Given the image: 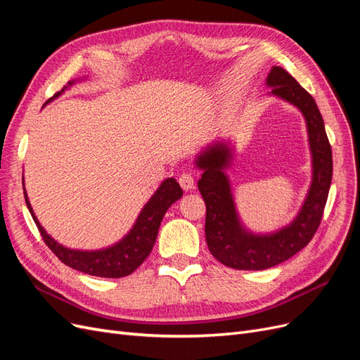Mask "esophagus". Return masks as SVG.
<instances>
[{
    "label": "esophagus",
    "mask_w": 360,
    "mask_h": 360,
    "mask_svg": "<svg viewBox=\"0 0 360 360\" xmlns=\"http://www.w3.org/2000/svg\"><path fill=\"white\" fill-rule=\"evenodd\" d=\"M179 183H180V186L183 188V191H192L193 189V177H192V174H189V172H183L181 176L179 177Z\"/></svg>",
    "instance_id": "34e87169"
}]
</instances>
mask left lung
<instances>
[{"label": "left lung", "mask_w": 360, "mask_h": 360, "mask_svg": "<svg viewBox=\"0 0 360 360\" xmlns=\"http://www.w3.org/2000/svg\"><path fill=\"white\" fill-rule=\"evenodd\" d=\"M266 85L271 89V96L291 103L302 112L307 123L312 177L296 217L276 231L257 234L248 230L238 216L231 183L225 172L234 155L231 141H214L200 151L195 165L202 171L198 189L207 207V246L217 261L237 270H264L278 266L307 246L321 222L332 183V148L314 97L278 66L271 68Z\"/></svg>", "instance_id": "obj_1"}]
</instances>
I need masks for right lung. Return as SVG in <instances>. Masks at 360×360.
Masks as SVG:
<instances>
[{"mask_svg":"<svg viewBox=\"0 0 360 360\" xmlns=\"http://www.w3.org/2000/svg\"><path fill=\"white\" fill-rule=\"evenodd\" d=\"M76 82L69 81L61 91H58L56 97L61 96L64 91ZM52 101V99H51ZM24 183V181H22ZM25 202L28 210L34 219L43 240L53 254L61 259L64 264L82 271V274L99 276V278H123L135 271L141 264L144 263L146 258L150 255L151 249L155 246L158 238V231L160 222L165 216L169 207L183 197V191L176 179H167L160 183L158 191L151 195V198L146 202L143 210L139 212L134 226L130 228L129 233L118 240L117 243L96 250H82V249H70L58 243L56 238H52L45 228H43L34 214V210L30 204L27 191L24 188Z\"/></svg>","mask_w":360,"mask_h":360,"instance_id":"1","label":"right lung"}]
</instances>
